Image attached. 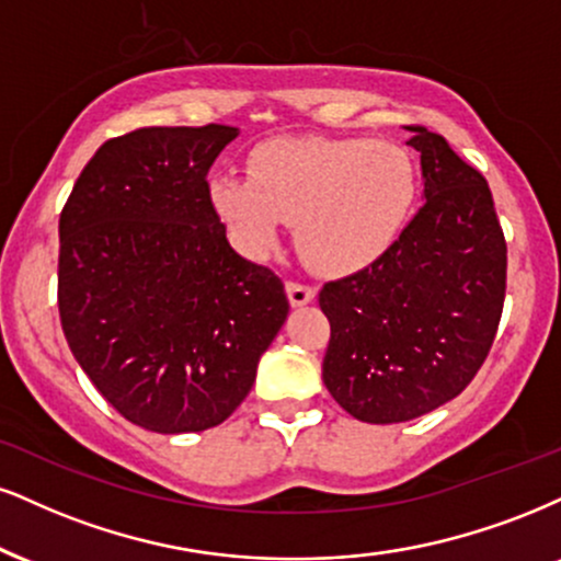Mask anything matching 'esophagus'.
I'll return each instance as SVG.
<instances>
[{
    "label": "esophagus",
    "mask_w": 561,
    "mask_h": 561,
    "mask_svg": "<svg viewBox=\"0 0 561 561\" xmlns=\"http://www.w3.org/2000/svg\"><path fill=\"white\" fill-rule=\"evenodd\" d=\"M286 294H288V301H291V307H307V304H312L317 296L312 286H304V283H296V280L286 283Z\"/></svg>",
    "instance_id": "esophagus-1"
}]
</instances>
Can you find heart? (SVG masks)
Masks as SVG:
<instances>
[{
  "mask_svg": "<svg viewBox=\"0 0 561 561\" xmlns=\"http://www.w3.org/2000/svg\"><path fill=\"white\" fill-rule=\"evenodd\" d=\"M207 192L249 257H265L296 220L304 260L320 273L345 275L392 247L416 203L419 174L396 142L280 137L249 153L247 176L224 171Z\"/></svg>",
  "mask_w": 561,
  "mask_h": 561,
  "instance_id": "1",
  "label": "heart"
}]
</instances>
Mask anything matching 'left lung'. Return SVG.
Segmentation results:
<instances>
[{"label":"left lung","mask_w":561,"mask_h":561,"mask_svg":"<svg viewBox=\"0 0 561 561\" xmlns=\"http://www.w3.org/2000/svg\"><path fill=\"white\" fill-rule=\"evenodd\" d=\"M424 205L375 265L320 291L330 320L322 379L366 424H400L460 396L502 317L507 244L494 199L449 142L411 127Z\"/></svg>","instance_id":"left-lung-1"}]
</instances>
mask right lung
<instances>
[{"instance_id":"add662e5","label":"right lung","mask_w":561,"mask_h":561,"mask_svg":"<svg viewBox=\"0 0 561 561\" xmlns=\"http://www.w3.org/2000/svg\"><path fill=\"white\" fill-rule=\"evenodd\" d=\"M239 129L145 127L103 142L59 218V317L124 419L205 432L237 411L288 317L283 280L228 244L207 171Z\"/></svg>"}]
</instances>
